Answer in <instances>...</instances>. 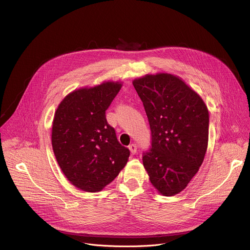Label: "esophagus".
<instances>
[{
  "mask_svg": "<svg viewBox=\"0 0 250 250\" xmlns=\"http://www.w3.org/2000/svg\"><path fill=\"white\" fill-rule=\"evenodd\" d=\"M128 148H129V150H130V152H131L132 154H135L136 151H137V146H136L135 144H131V145L128 146Z\"/></svg>",
  "mask_w": 250,
  "mask_h": 250,
  "instance_id": "34e87169",
  "label": "esophagus"
}]
</instances>
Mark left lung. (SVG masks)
I'll list each match as a JSON object with an SVG mask.
<instances>
[{"instance_id":"obj_1","label":"left lung","mask_w":250,"mask_h":250,"mask_svg":"<svg viewBox=\"0 0 250 250\" xmlns=\"http://www.w3.org/2000/svg\"><path fill=\"white\" fill-rule=\"evenodd\" d=\"M151 130L142 162L163 196L184 190L202 165L208 147V112L201 97L181 79L160 73L135 79Z\"/></svg>"}]
</instances>
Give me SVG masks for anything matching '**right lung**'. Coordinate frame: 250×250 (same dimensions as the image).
<instances>
[{
	"instance_id": "add662e5",
	"label": "right lung",
	"mask_w": 250,
	"mask_h": 250,
	"mask_svg": "<svg viewBox=\"0 0 250 250\" xmlns=\"http://www.w3.org/2000/svg\"><path fill=\"white\" fill-rule=\"evenodd\" d=\"M119 82H105L70 93L60 103L52 125V148L62 172L75 187L99 192L125 166L123 146L105 119L120 92Z\"/></svg>"
}]
</instances>
